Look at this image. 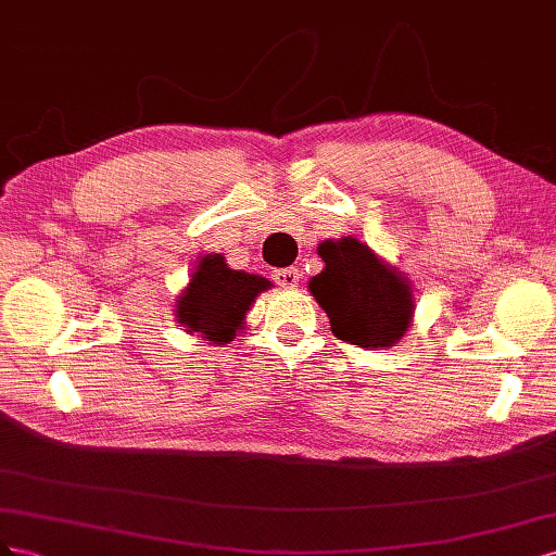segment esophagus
I'll return each mask as SVG.
<instances>
[{"mask_svg":"<svg viewBox=\"0 0 556 556\" xmlns=\"http://www.w3.org/2000/svg\"><path fill=\"white\" fill-rule=\"evenodd\" d=\"M273 279L283 289H293V287H298L300 279H303V273H300L298 267H283V269H275Z\"/></svg>","mask_w":556,"mask_h":556,"instance_id":"obj_1","label":"esophagus"}]
</instances>
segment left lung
I'll return each instance as SVG.
<instances>
[{
  "mask_svg": "<svg viewBox=\"0 0 556 556\" xmlns=\"http://www.w3.org/2000/svg\"><path fill=\"white\" fill-rule=\"evenodd\" d=\"M326 267L312 277L316 298L338 340L361 346H393L403 338L412 316L409 283L379 261L354 237L321 242Z\"/></svg>",
  "mask_w": 556,
  "mask_h": 556,
  "instance_id": "obj_1",
  "label": "left lung"
}]
</instances>
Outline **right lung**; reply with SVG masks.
Listing matches in <instances>:
<instances>
[{
	"label": "right lung",
	"instance_id": "right-lung-1",
	"mask_svg": "<svg viewBox=\"0 0 556 556\" xmlns=\"http://www.w3.org/2000/svg\"><path fill=\"white\" fill-rule=\"evenodd\" d=\"M265 289H269L267 279L230 269L224 256L210 253L198 263L188 289L179 298V324L214 344H228L242 328L253 300Z\"/></svg>",
	"mask_w": 556,
	"mask_h": 556
}]
</instances>
